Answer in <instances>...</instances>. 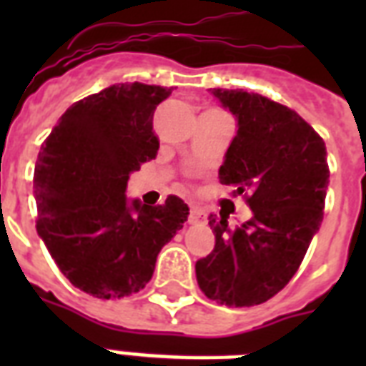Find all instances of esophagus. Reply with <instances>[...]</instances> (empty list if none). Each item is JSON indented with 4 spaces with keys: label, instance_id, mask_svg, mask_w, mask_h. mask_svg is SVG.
Wrapping results in <instances>:
<instances>
[{
    "label": "esophagus",
    "instance_id": "34e87169",
    "mask_svg": "<svg viewBox=\"0 0 366 366\" xmlns=\"http://www.w3.org/2000/svg\"><path fill=\"white\" fill-rule=\"evenodd\" d=\"M189 224H205V212L197 209V207H192L189 209V217H188Z\"/></svg>",
    "mask_w": 366,
    "mask_h": 366
}]
</instances>
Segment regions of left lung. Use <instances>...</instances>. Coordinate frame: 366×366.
<instances>
[{
	"label": "left lung",
	"mask_w": 366,
	"mask_h": 366,
	"mask_svg": "<svg viewBox=\"0 0 366 366\" xmlns=\"http://www.w3.org/2000/svg\"><path fill=\"white\" fill-rule=\"evenodd\" d=\"M237 131L218 169L220 182L247 195L252 217L228 228L211 214L214 250L195 262L207 298L249 307L275 296L300 267L323 222L329 165L323 138L295 110L243 89H211Z\"/></svg>",
	"instance_id": "1"
}]
</instances>
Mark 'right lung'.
<instances>
[{"label": "right lung", "instance_id": "obj_1", "mask_svg": "<svg viewBox=\"0 0 366 366\" xmlns=\"http://www.w3.org/2000/svg\"><path fill=\"white\" fill-rule=\"evenodd\" d=\"M171 91L134 81L91 94L62 114L37 155V235L64 277L97 298L144 289L189 214L177 195L157 207L125 195L159 149L152 119Z\"/></svg>", "mask_w": 366, "mask_h": 366}]
</instances>
